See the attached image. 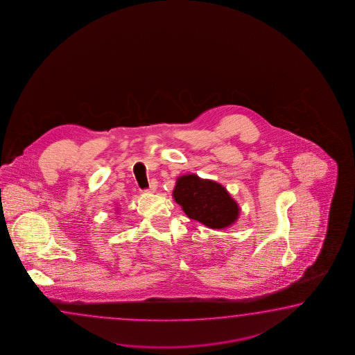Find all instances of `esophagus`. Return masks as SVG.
Masks as SVG:
<instances>
[{
    "label": "esophagus",
    "mask_w": 355,
    "mask_h": 355,
    "mask_svg": "<svg viewBox=\"0 0 355 355\" xmlns=\"http://www.w3.org/2000/svg\"><path fill=\"white\" fill-rule=\"evenodd\" d=\"M157 190V181L153 180L150 182V187H148V191L150 193H155Z\"/></svg>",
    "instance_id": "1"
}]
</instances>
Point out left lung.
Returning <instances> with one entry per match:
<instances>
[{
  "label": "left lung",
  "mask_w": 355,
  "mask_h": 355,
  "mask_svg": "<svg viewBox=\"0 0 355 355\" xmlns=\"http://www.w3.org/2000/svg\"><path fill=\"white\" fill-rule=\"evenodd\" d=\"M173 196L190 219L211 230L230 227L239 216V207L227 189L198 175L178 178Z\"/></svg>",
  "instance_id": "8db88e82"
}]
</instances>
